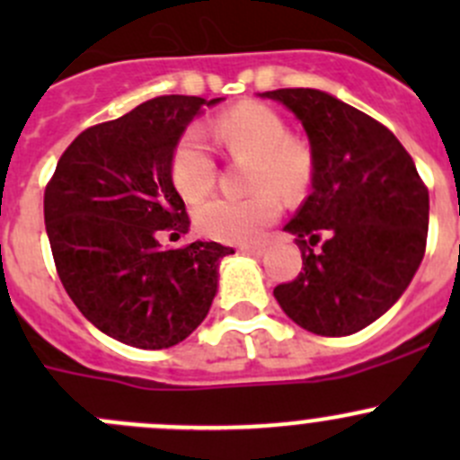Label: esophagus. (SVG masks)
<instances>
[{
    "instance_id": "obj_1",
    "label": "esophagus",
    "mask_w": 460,
    "mask_h": 460,
    "mask_svg": "<svg viewBox=\"0 0 460 460\" xmlns=\"http://www.w3.org/2000/svg\"><path fill=\"white\" fill-rule=\"evenodd\" d=\"M240 249H243L244 253H249V256H256V258L264 256V252H267L262 244H244V247H240Z\"/></svg>"
}]
</instances>
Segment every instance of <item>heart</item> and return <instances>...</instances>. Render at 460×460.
<instances>
[{
  "instance_id": "heart-1",
  "label": "heart",
  "mask_w": 460,
  "mask_h": 460,
  "mask_svg": "<svg viewBox=\"0 0 460 460\" xmlns=\"http://www.w3.org/2000/svg\"><path fill=\"white\" fill-rule=\"evenodd\" d=\"M213 136L229 155L252 160L249 189L253 196L213 198L196 213L204 235L220 243L247 244L260 238L280 217L282 202L296 200L307 191L314 160L303 142L289 137V127L273 109L256 102L234 106L213 119ZM216 155L198 127H189L175 142L171 155V178L180 196L200 202L216 184Z\"/></svg>"
}]
</instances>
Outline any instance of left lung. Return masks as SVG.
<instances>
[{"label":"left lung","mask_w":460,"mask_h":460,"mask_svg":"<svg viewBox=\"0 0 460 460\" xmlns=\"http://www.w3.org/2000/svg\"><path fill=\"white\" fill-rule=\"evenodd\" d=\"M262 97L294 111L314 160L312 193L285 226L303 271L273 296L307 332L349 336L383 316L414 278L428 243V187L398 137L363 111L316 88Z\"/></svg>","instance_id":"8db88e82"}]
</instances>
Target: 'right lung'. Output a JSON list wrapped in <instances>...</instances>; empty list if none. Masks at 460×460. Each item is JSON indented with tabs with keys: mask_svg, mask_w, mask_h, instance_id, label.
I'll return each instance as SVG.
<instances>
[{
	"mask_svg": "<svg viewBox=\"0 0 460 460\" xmlns=\"http://www.w3.org/2000/svg\"><path fill=\"white\" fill-rule=\"evenodd\" d=\"M196 95H160L122 118L82 131L44 191V222L55 269L82 316L140 349L182 342L202 323L217 289L220 243L164 249L189 231V213L171 178V155L204 104Z\"/></svg>",
	"mask_w": 460,
	"mask_h": 460,
	"instance_id": "obj_1",
	"label": "right lung"
}]
</instances>
